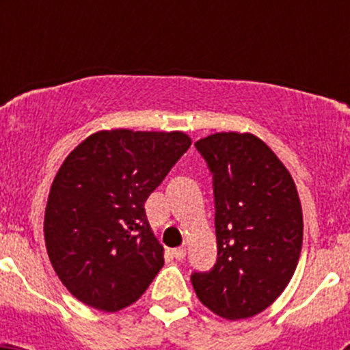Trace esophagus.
I'll return each instance as SVG.
<instances>
[{
	"label": "esophagus",
	"instance_id": "esophagus-1",
	"mask_svg": "<svg viewBox=\"0 0 350 350\" xmlns=\"http://www.w3.org/2000/svg\"><path fill=\"white\" fill-rule=\"evenodd\" d=\"M171 254H172V257H174V259L183 260L186 257V249H185V247H176V249L171 250Z\"/></svg>",
	"mask_w": 350,
	"mask_h": 350
}]
</instances>
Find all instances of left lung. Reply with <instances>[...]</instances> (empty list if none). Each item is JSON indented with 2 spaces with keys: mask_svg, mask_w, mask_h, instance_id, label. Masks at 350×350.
<instances>
[{
  "mask_svg": "<svg viewBox=\"0 0 350 350\" xmlns=\"http://www.w3.org/2000/svg\"><path fill=\"white\" fill-rule=\"evenodd\" d=\"M213 174L217 264L193 273L204 306L227 320L266 310L288 286L303 243L295 181L252 133L221 132L195 144Z\"/></svg>",
  "mask_w": 350,
  "mask_h": 350,
  "instance_id": "left-lung-1",
  "label": "left lung"
}]
</instances>
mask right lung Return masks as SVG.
<instances>
[{
  "label": "right lung",
  "mask_w": 350,
  "mask_h": 350,
  "mask_svg": "<svg viewBox=\"0 0 350 350\" xmlns=\"http://www.w3.org/2000/svg\"><path fill=\"white\" fill-rule=\"evenodd\" d=\"M189 146L183 132L101 130L62 162L45 206V245L59 280L84 305L118 312L164 266L144 204Z\"/></svg>",
  "instance_id": "add662e5"
}]
</instances>
